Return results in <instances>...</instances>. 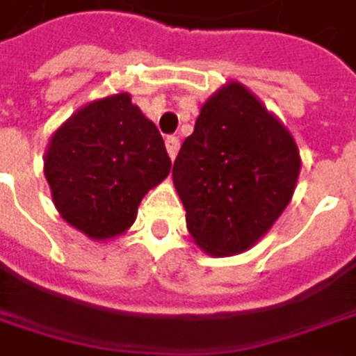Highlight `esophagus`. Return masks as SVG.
Segmentation results:
<instances>
[{
	"label": "esophagus",
	"instance_id": "obj_1",
	"mask_svg": "<svg viewBox=\"0 0 356 356\" xmlns=\"http://www.w3.org/2000/svg\"><path fill=\"white\" fill-rule=\"evenodd\" d=\"M165 149H168V155H170L172 159H176L178 149H180V140H178L176 136H168V138H165Z\"/></svg>",
	"mask_w": 356,
	"mask_h": 356
}]
</instances>
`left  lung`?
I'll return each mask as SVG.
<instances>
[{"label": "left lung", "mask_w": 356, "mask_h": 356, "mask_svg": "<svg viewBox=\"0 0 356 356\" xmlns=\"http://www.w3.org/2000/svg\"><path fill=\"white\" fill-rule=\"evenodd\" d=\"M300 153L287 127L241 83L222 86L174 161L186 229L209 256L250 250L296 191Z\"/></svg>", "instance_id": "1"}]
</instances>
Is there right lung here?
<instances>
[{
  "mask_svg": "<svg viewBox=\"0 0 356 356\" xmlns=\"http://www.w3.org/2000/svg\"><path fill=\"white\" fill-rule=\"evenodd\" d=\"M172 168L163 138L127 92L88 102L50 138L43 174L58 213L90 239L134 225L143 197Z\"/></svg>",
  "mask_w": 356,
  "mask_h": 356,
  "instance_id": "obj_1",
  "label": "right lung"
}]
</instances>
